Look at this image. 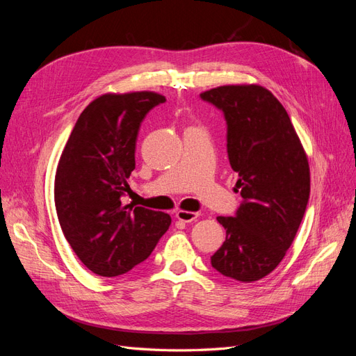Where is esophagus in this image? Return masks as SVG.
<instances>
[{"label": "esophagus", "mask_w": 356, "mask_h": 356, "mask_svg": "<svg viewBox=\"0 0 356 356\" xmlns=\"http://www.w3.org/2000/svg\"><path fill=\"white\" fill-rule=\"evenodd\" d=\"M175 217L182 222H191L199 217V213L197 212H190V211H178Z\"/></svg>", "instance_id": "34e87169"}]
</instances>
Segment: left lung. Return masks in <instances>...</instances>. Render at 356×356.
Masks as SVG:
<instances>
[{
	"label": "left lung",
	"instance_id": "1",
	"mask_svg": "<svg viewBox=\"0 0 356 356\" xmlns=\"http://www.w3.org/2000/svg\"><path fill=\"white\" fill-rule=\"evenodd\" d=\"M200 98L222 111L227 154L242 203L217 217L225 241L211 257L221 275L254 282L273 272L293 243L310 195L307 156L282 104L258 84L220 86Z\"/></svg>",
	"mask_w": 356,
	"mask_h": 356
}]
</instances>
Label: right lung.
<instances>
[{"mask_svg": "<svg viewBox=\"0 0 356 356\" xmlns=\"http://www.w3.org/2000/svg\"><path fill=\"white\" fill-rule=\"evenodd\" d=\"M166 101L154 92L106 93L80 114L55 177L60 229L80 261L113 277L143 263L170 225L165 212L123 204L139 126Z\"/></svg>", "mask_w": 356, "mask_h": 356, "instance_id": "add662e5", "label": "right lung"}]
</instances>
